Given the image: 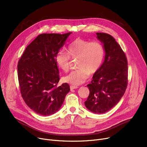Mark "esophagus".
Masks as SVG:
<instances>
[{"instance_id":"esophagus-1","label":"esophagus","mask_w":147,"mask_h":147,"mask_svg":"<svg viewBox=\"0 0 147 147\" xmlns=\"http://www.w3.org/2000/svg\"><path fill=\"white\" fill-rule=\"evenodd\" d=\"M78 88H79V87H78V86H73V85H71V86H70V89H71V90L78 89Z\"/></svg>"}]
</instances>
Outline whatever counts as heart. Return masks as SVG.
Returning a JSON list of instances; mask_svg holds the SVG:
<instances>
[{"label":"heart","mask_w":147,"mask_h":147,"mask_svg":"<svg viewBox=\"0 0 147 147\" xmlns=\"http://www.w3.org/2000/svg\"><path fill=\"white\" fill-rule=\"evenodd\" d=\"M104 57L105 49L101 43L78 38L69 45L67 53L59 51L55 59L58 66L67 72L69 68L70 57L78 58V68L67 75L64 80L69 84L79 85L88 79L90 73L94 74L98 70L102 64Z\"/></svg>","instance_id":"obj_1"}]
</instances>
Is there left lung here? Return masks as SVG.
I'll return each instance as SVG.
<instances>
[{"label": "left lung", "mask_w": 147, "mask_h": 147, "mask_svg": "<svg viewBox=\"0 0 147 147\" xmlns=\"http://www.w3.org/2000/svg\"><path fill=\"white\" fill-rule=\"evenodd\" d=\"M103 43L104 61L87 85L89 95L84 102L87 109L95 114L110 110L124 95L127 86V61L125 52L111 35L96 33Z\"/></svg>", "instance_id": "8db88e82"}]
</instances>
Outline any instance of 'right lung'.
<instances>
[{
    "mask_svg": "<svg viewBox=\"0 0 147 147\" xmlns=\"http://www.w3.org/2000/svg\"><path fill=\"white\" fill-rule=\"evenodd\" d=\"M71 33L38 35L27 46L18 61L21 96L37 114L46 116L57 112L70 90L66 83L57 86L59 76L55 58Z\"/></svg>",
    "mask_w": 147,
    "mask_h": 147,
    "instance_id": "right-lung-1",
    "label": "right lung"
}]
</instances>
